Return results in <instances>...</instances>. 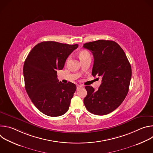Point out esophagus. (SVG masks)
<instances>
[{"label": "esophagus", "instance_id": "esophagus-1", "mask_svg": "<svg viewBox=\"0 0 153 153\" xmlns=\"http://www.w3.org/2000/svg\"><path fill=\"white\" fill-rule=\"evenodd\" d=\"M80 87H83V85H77V89H79V88H80Z\"/></svg>", "mask_w": 153, "mask_h": 153}]
</instances>
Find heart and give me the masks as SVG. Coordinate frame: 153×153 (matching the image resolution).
Listing matches in <instances>:
<instances>
[{"mask_svg": "<svg viewBox=\"0 0 153 153\" xmlns=\"http://www.w3.org/2000/svg\"><path fill=\"white\" fill-rule=\"evenodd\" d=\"M90 56V53L86 51V50H82L80 52V54H79V56H80V58H82V57H85L86 56ZM70 57L68 58L67 59V61L69 60Z\"/></svg>", "mask_w": 153, "mask_h": 153, "instance_id": "1", "label": "heart"}]
</instances>
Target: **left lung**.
<instances>
[{
  "label": "left lung",
  "instance_id": "obj_1",
  "mask_svg": "<svg viewBox=\"0 0 153 153\" xmlns=\"http://www.w3.org/2000/svg\"><path fill=\"white\" fill-rule=\"evenodd\" d=\"M83 47L93 53L92 75L102 78L97 90L85 86V106L94 114H108L120 106L128 93L132 73L131 65L124 51L114 41L99 40L86 43Z\"/></svg>",
  "mask_w": 153,
  "mask_h": 153
}]
</instances>
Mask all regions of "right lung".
Masks as SVG:
<instances>
[{"mask_svg":"<svg viewBox=\"0 0 153 153\" xmlns=\"http://www.w3.org/2000/svg\"><path fill=\"white\" fill-rule=\"evenodd\" d=\"M77 47V44L42 42L31 50L24 62L27 93L36 107L47 116H60L68 110L76 86L59 82L57 70L63 68L68 56Z\"/></svg>","mask_w":153,"mask_h":153,"instance_id":"obj_1","label":"right lung"}]
</instances>
